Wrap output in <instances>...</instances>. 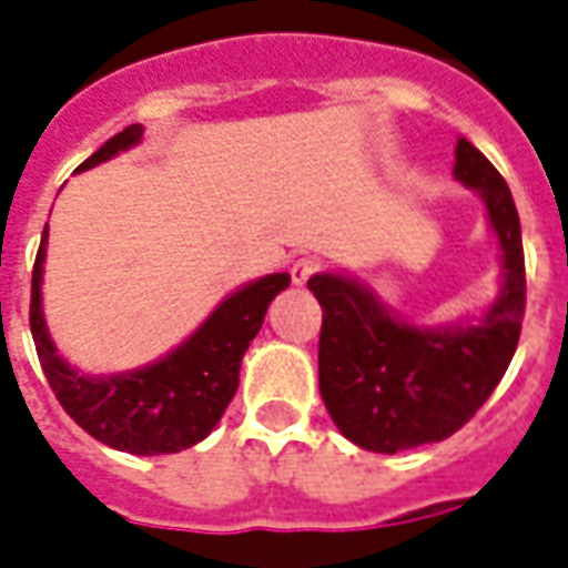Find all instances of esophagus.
Returning a JSON list of instances; mask_svg holds the SVG:
<instances>
[{
    "label": "esophagus",
    "mask_w": 568,
    "mask_h": 568,
    "mask_svg": "<svg viewBox=\"0 0 568 568\" xmlns=\"http://www.w3.org/2000/svg\"><path fill=\"white\" fill-rule=\"evenodd\" d=\"M317 271H321V260H315V256H303V260H297L292 265L294 285H306L308 276L317 274Z\"/></svg>",
    "instance_id": "esophagus-1"
}]
</instances>
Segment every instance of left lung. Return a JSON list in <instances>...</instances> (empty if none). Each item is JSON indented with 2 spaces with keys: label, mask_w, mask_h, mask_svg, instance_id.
<instances>
[{
  "label": "left lung",
  "mask_w": 568,
  "mask_h": 568,
  "mask_svg": "<svg viewBox=\"0 0 568 568\" xmlns=\"http://www.w3.org/2000/svg\"><path fill=\"white\" fill-rule=\"evenodd\" d=\"M455 178L484 197L501 244L505 283L478 324L417 329L396 321L353 280L315 274L308 288L324 308L317 376L326 412L362 449L437 444L476 417L508 371L525 317V253L519 212L496 165L458 140Z\"/></svg>",
  "instance_id": "obj_1"
}]
</instances>
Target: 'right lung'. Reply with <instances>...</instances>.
Returning <instances> with one entry per match:
<instances>
[{"label": "right lung", "instance_id": "obj_1", "mask_svg": "<svg viewBox=\"0 0 568 568\" xmlns=\"http://www.w3.org/2000/svg\"><path fill=\"white\" fill-rule=\"evenodd\" d=\"M140 124L124 128L90 160L78 165V172L131 149L140 142ZM43 260L45 230L31 271L29 321L49 388L54 390L63 412L87 435L131 455H169V452L189 449L210 435L236 394L244 349L256 338L268 303L292 283L288 274L262 276L224 300L206 317L204 326L163 362L122 376L90 379L54 353L52 338L45 332L43 306H40Z\"/></svg>", "mask_w": 568, "mask_h": 568}]
</instances>
